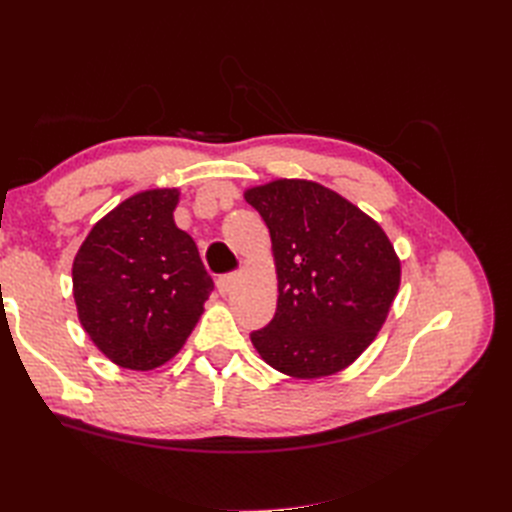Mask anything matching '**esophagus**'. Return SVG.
<instances>
[{
  "mask_svg": "<svg viewBox=\"0 0 512 512\" xmlns=\"http://www.w3.org/2000/svg\"><path fill=\"white\" fill-rule=\"evenodd\" d=\"M235 282H237L235 275H222V277H218V282H215V286H218L220 294H228L230 288L235 286Z\"/></svg>",
  "mask_w": 512,
  "mask_h": 512,
  "instance_id": "1",
  "label": "esophagus"
}]
</instances>
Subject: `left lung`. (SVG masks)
<instances>
[{
	"label": "left lung",
	"mask_w": 512,
	"mask_h": 512,
	"mask_svg": "<svg viewBox=\"0 0 512 512\" xmlns=\"http://www.w3.org/2000/svg\"><path fill=\"white\" fill-rule=\"evenodd\" d=\"M265 220L277 309L252 344L273 369L312 380L337 374L374 342L401 282V262L376 220L307 179L245 190Z\"/></svg>",
	"instance_id": "1"
}]
</instances>
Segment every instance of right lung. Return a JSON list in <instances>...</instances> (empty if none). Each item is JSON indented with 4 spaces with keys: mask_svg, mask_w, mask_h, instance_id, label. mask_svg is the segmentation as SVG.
I'll list each match as a JSON object with an SVG mask.
<instances>
[{
    "mask_svg": "<svg viewBox=\"0 0 512 512\" xmlns=\"http://www.w3.org/2000/svg\"><path fill=\"white\" fill-rule=\"evenodd\" d=\"M177 188L138 192L91 228L72 265L85 333L115 365L149 371L183 348L213 290L188 232Z\"/></svg>",
    "mask_w": 512,
    "mask_h": 512,
    "instance_id": "add662e5",
    "label": "right lung"
}]
</instances>
